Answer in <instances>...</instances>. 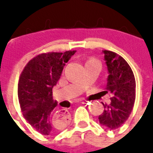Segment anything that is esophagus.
I'll return each mask as SVG.
<instances>
[{"mask_svg":"<svg viewBox=\"0 0 153 153\" xmlns=\"http://www.w3.org/2000/svg\"><path fill=\"white\" fill-rule=\"evenodd\" d=\"M79 101H80V102H83V103L86 102V101H85V100H84V99H80Z\"/></svg>","mask_w":153,"mask_h":153,"instance_id":"34e87169","label":"esophagus"}]
</instances>
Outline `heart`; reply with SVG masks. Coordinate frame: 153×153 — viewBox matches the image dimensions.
<instances>
[{"label":"heart","instance_id":"obj_1","mask_svg":"<svg viewBox=\"0 0 153 153\" xmlns=\"http://www.w3.org/2000/svg\"><path fill=\"white\" fill-rule=\"evenodd\" d=\"M91 64H100V65H101V63H100L99 61L97 60V59H95V58H93V57L88 58L86 61V65H91Z\"/></svg>","mask_w":153,"mask_h":153}]
</instances>
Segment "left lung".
<instances>
[{"instance_id": "left-lung-1", "label": "left lung", "mask_w": 153, "mask_h": 153, "mask_svg": "<svg viewBox=\"0 0 153 153\" xmlns=\"http://www.w3.org/2000/svg\"><path fill=\"white\" fill-rule=\"evenodd\" d=\"M106 60L108 78L106 94H112L109 105H104V111L99 115L101 125L114 130L124 125L131 114L135 102L136 83L134 73L126 60L111 51H102Z\"/></svg>"}]
</instances>
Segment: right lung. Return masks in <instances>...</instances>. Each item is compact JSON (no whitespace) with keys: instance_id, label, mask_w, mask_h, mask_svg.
Masks as SVG:
<instances>
[{"instance_id":"add662e5","label":"right lung","mask_w":153,"mask_h":153,"mask_svg":"<svg viewBox=\"0 0 153 153\" xmlns=\"http://www.w3.org/2000/svg\"><path fill=\"white\" fill-rule=\"evenodd\" d=\"M75 51L40 54L28 61L20 74L18 97L23 115L42 134H56L68 125L66 111H56L57 102L52 99V88Z\"/></svg>"}]
</instances>
